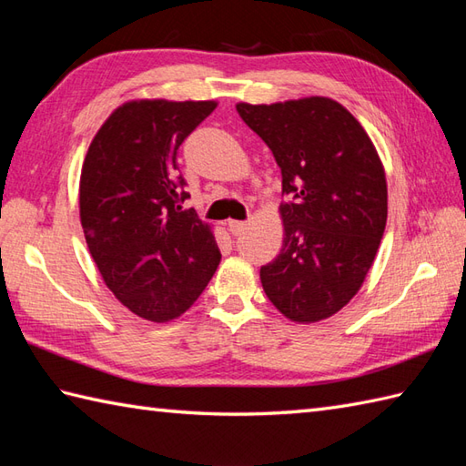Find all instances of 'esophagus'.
<instances>
[{"instance_id": "1", "label": "esophagus", "mask_w": 466, "mask_h": 466, "mask_svg": "<svg viewBox=\"0 0 466 466\" xmlns=\"http://www.w3.org/2000/svg\"><path fill=\"white\" fill-rule=\"evenodd\" d=\"M246 222H238V220H230L228 222V230H230L234 236H238V234H242L244 230H246Z\"/></svg>"}]
</instances>
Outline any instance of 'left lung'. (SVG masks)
<instances>
[{"mask_svg":"<svg viewBox=\"0 0 466 466\" xmlns=\"http://www.w3.org/2000/svg\"><path fill=\"white\" fill-rule=\"evenodd\" d=\"M282 172V250L260 268L268 300L296 324L330 319L369 274L389 214L380 156L332 97L236 104Z\"/></svg>","mask_w":466,"mask_h":466,"instance_id":"left-lung-1","label":"left lung"}]
</instances>
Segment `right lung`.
Listing matches in <instances>:
<instances>
[{
	"label": "right lung",
	"mask_w": 466,
	"mask_h": 466,
	"mask_svg": "<svg viewBox=\"0 0 466 466\" xmlns=\"http://www.w3.org/2000/svg\"><path fill=\"white\" fill-rule=\"evenodd\" d=\"M214 100H130L87 147L80 220L102 280L150 322L182 316L220 264L212 226L184 210L177 147L216 110Z\"/></svg>",
	"instance_id": "add662e5"
}]
</instances>
